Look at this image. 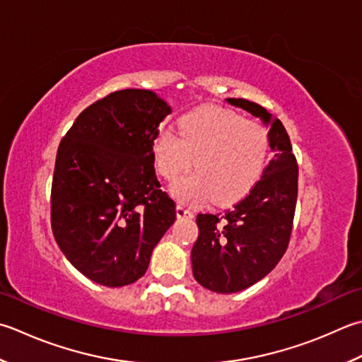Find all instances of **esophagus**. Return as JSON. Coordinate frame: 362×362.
<instances>
[{"mask_svg":"<svg viewBox=\"0 0 362 362\" xmlns=\"http://www.w3.org/2000/svg\"><path fill=\"white\" fill-rule=\"evenodd\" d=\"M175 214H177V218H193L194 216L193 210L183 207V205H180V204L175 207Z\"/></svg>","mask_w":362,"mask_h":362,"instance_id":"1","label":"esophagus"}]
</instances>
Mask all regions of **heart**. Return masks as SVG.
I'll list each match as a JSON object with an SVG mask.
<instances>
[{
	"instance_id": "b5f03b06",
	"label": "heart",
	"mask_w": 362,
	"mask_h": 362,
	"mask_svg": "<svg viewBox=\"0 0 362 362\" xmlns=\"http://www.w3.org/2000/svg\"><path fill=\"white\" fill-rule=\"evenodd\" d=\"M152 152L155 168L168 182L189 171L196 160L197 173L173 185L177 199L199 202L211 196L226 204L243 197L260 179L268 136L259 122L223 108H202L182 117L179 133L160 130Z\"/></svg>"
}]
</instances>
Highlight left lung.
<instances>
[{"label":"left lung","instance_id":"8db88e82","mask_svg":"<svg viewBox=\"0 0 362 362\" xmlns=\"http://www.w3.org/2000/svg\"><path fill=\"white\" fill-rule=\"evenodd\" d=\"M230 105L270 125L273 158L243 199L224 214H199V237L191 250L194 279L218 293H235L270 273L284 256L293 228L298 196V163L278 117L246 98Z\"/></svg>","mask_w":362,"mask_h":362}]
</instances>
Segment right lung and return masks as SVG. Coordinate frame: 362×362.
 <instances>
[{"instance_id": "1", "label": "right lung", "mask_w": 362, "mask_h": 362, "mask_svg": "<svg viewBox=\"0 0 362 362\" xmlns=\"http://www.w3.org/2000/svg\"><path fill=\"white\" fill-rule=\"evenodd\" d=\"M173 110L147 89L111 92L81 111L61 139L52 182V229L64 256L106 287L144 276L175 221L160 189L152 144Z\"/></svg>"}]
</instances>
